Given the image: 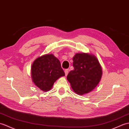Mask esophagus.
Segmentation results:
<instances>
[{
	"label": "esophagus",
	"instance_id": "34e87169",
	"mask_svg": "<svg viewBox=\"0 0 129 129\" xmlns=\"http://www.w3.org/2000/svg\"><path fill=\"white\" fill-rule=\"evenodd\" d=\"M68 72H69V70H68V69H66V70H64V73H65L66 76H67V74H68Z\"/></svg>",
	"mask_w": 129,
	"mask_h": 129
}]
</instances>
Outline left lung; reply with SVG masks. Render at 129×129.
<instances>
[{
	"label": "left lung",
	"instance_id": "8db88e82",
	"mask_svg": "<svg viewBox=\"0 0 129 129\" xmlns=\"http://www.w3.org/2000/svg\"><path fill=\"white\" fill-rule=\"evenodd\" d=\"M74 70L67 77L73 91L78 95L90 92L101 81L102 70L96 57L85 53H76L73 58Z\"/></svg>",
	"mask_w": 129,
	"mask_h": 129
}]
</instances>
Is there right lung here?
I'll list each match as a JSON object with an SVG mask.
<instances>
[{
	"instance_id": "right-lung-1",
	"label": "right lung",
	"mask_w": 129,
	"mask_h": 129,
	"mask_svg": "<svg viewBox=\"0 0 129 129\" xmlns=\"http://www.w3.org/2000/svg\"><path fill=\"white\" fill-rule=\"evenodd\" d=\"M31 72L34 83L44 91L50 90L56 80L65 75L59 59L52 54H47L36 59Z\"/></svg>"
}]
</instances>
